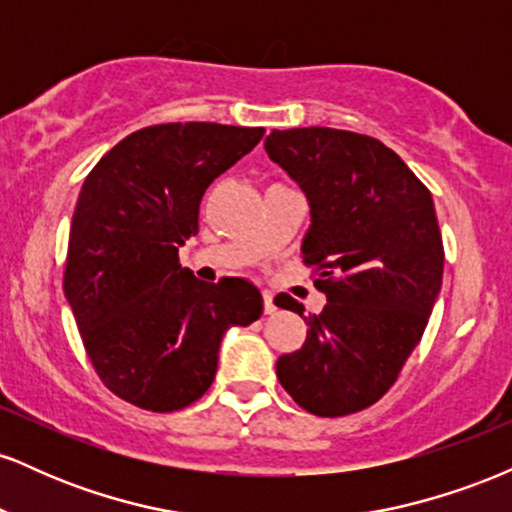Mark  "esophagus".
I'll list each match as a JSON object with an SVG mask.
<instances>
[{
  "label": "esophagus",
  "mask_w": 512,
  "mask_h": 512,
  "mask_svg": "<svg viewBox=\"0 0 512 512\" xmlns=\"http://www.w3.org/2000/svg\"><path fill=\"white\" fill-rule=\"evenodd\" d=\"M264 313L267 315H274L276 313V305H274V293L272 291H264Z\"/></svg>",
  "instance_id": "34e87169"
}]
</instances>
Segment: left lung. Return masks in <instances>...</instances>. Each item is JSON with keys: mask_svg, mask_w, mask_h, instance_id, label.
<instances>
[{"mask_svg": "<svg viewBox=\"0 0 512 512\" xmlns=\"http://www.w3.org/2000/svg\"><path fill=\"white\" fill-rule=\"evenodd\" d=\"M264 149L308 197L303 264L327 296L308 317L291 296L274 298L308 325L301 349L279 356L276 378L310 414H354L395 385L424 337L445 262L433 197L368 134L274 129Z\"/></svg>", "mask_w": 512, "mask_h": 512, "instance_id": "8db88e82", "label": "left lung"}]
</instances>
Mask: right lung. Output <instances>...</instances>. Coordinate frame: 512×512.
<instances>
[{
	"mask_svg": "<svg viewBox=\"0 0 512 512\" xmlns=\"http://www.w3.org/2000/svg\"><path fill=\"white\" fill-rule=\"evenodd\" d=\"M262 127L168 122L137 129L86 175L64 260V296L98 378L134 407L168 414L214 383L221 337L262 315L250 281L207 284L180 267L207 187Z\"/></svg>",
	"mask_w": 512,
	"mask_h": 512,
	"instance_id": "obj_1",
	"label": "right lung"
}]
</instances>
